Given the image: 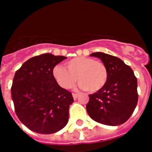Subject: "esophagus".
<instances>
[{"label": "esophagus", "instance_id": "34e87169", "mask_svg": "<svg viewBox=\"0 0 152 152\" xmlns=\"http://www.w3.org/2000/svg\"><path fill=\"white\" fill-rule=\"evenodd\" d=\"M72 96H73V99H74V100H76V99H77L79 94H76V93H73V94H72Z\"/></svg>", "mask_w": 152, "mask_h": 152}]
</instances>
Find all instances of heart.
<instances>
[{"mask_svg": "<svg viewBox=\"0 0 152 152\" xmlns=\"http://www.w3.org/2000/svg\"><path fill=\"white\" fill-rule=\"evenodd\" d=\"M66 68L56 65L53 75L57 83L64 89H70L76 81L85 91L96 93L106 85L108 70L103 62L90 57L78 56L67 61Z\"/></svg>", "mask_w": 152, "mask_h": 152, "instance_id": "heart-1", "label": "heart"}]
</instances>
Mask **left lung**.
Instances as JSON below:
<instances>
[{
	"mask_svg": "<svg viewBox=\"0 0 152 152\" xmlns=\"http://www.w3.org/2000/svg\"><path fill=\"white\" fill-rule=\"evenodd\" d=\"M90 56L99 58L106 65L108 79L102 90L89 95L87 113L98 123L108 126L123 124L137 106V78L131 67L116 56L102 52L93 53Z\"/></svg>",
	"mask_w": 152,
	"mask_h": 152,
	"instance_id": "1",
	"label": "left lung"
}]
</instances>
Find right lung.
I'll use <instances>...</instances> for the list:
<instances>
[{"instance_id": "right-lung-1", "label": "right lung", "mask_w": 152, "mask_h": 152, "mask_svg": "<svg viewBox=\"0 0 152 152\" xmlns=\"http://www.w3.org/2000/svg\"><path fill=\"white\" fill-rule=\"evenodd\" d=\"M66 58L43 53L29 59L15 73L11 88L15 113L31 131L53 134L67 124L73 98L53 75V67Z\"/></svg>"}]
</instances>
